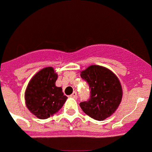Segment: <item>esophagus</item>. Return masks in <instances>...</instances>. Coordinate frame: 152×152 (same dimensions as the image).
<instances>
[{
	"label": "esophagus",
	"mask_w": 152,
	"mask_h": 152,
	"mask_svg": "<svg viewBox=\"0 0 152 152\" xmlns=\"http://www.w3.org/2000/svg\"><path fill=\"white\" fill-rule=\"evenodd\" d=\"M70 96H71V97H72V98H75V99H77V92H76V91H74L73 94H72Z\"/></svg>",
	"instance_id": "esophagus-1"
}]
</instances>
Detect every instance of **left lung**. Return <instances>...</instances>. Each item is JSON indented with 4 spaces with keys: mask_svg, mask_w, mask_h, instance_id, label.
I'll return each instance as SVG.
<instances>
[{
    "mask_svg": "<svg viewBox=\"0 0 152 152\" xmlns=\"http://www.w3.org/2000/svg\"><path fill=\"white\" fill-rule=\"evenodd\" d=\"M91 90L88 101L80 103V108L93 119L102 121L115 113L121 103L123 90L119 78L108 68L91 65L80 72Z\"/></svg>",
    "mask_w": 152,
    "mask_h": 152,
    "instance_id": "obj_1",
    "label": "left lung"
}]
</instances>
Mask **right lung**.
Segmentation results:
<instances>
[{"label": "right lung", "mask_w": 152, "mask_h": 152, "mask_svg": "<svg viewBox=\"0 0 152 152\" xmlns=\"http://www.w3.org/2000/svg\"><path fill=\"white\" fill-rule=\"evenodd\" d=\"M58 75L52 67L44 68L29 80L25 92L26 107L39 119L53 116L67 100L62 88L56 86Z\"/></svg>", "instance_id": "right-lung-1"}]
</instances>
